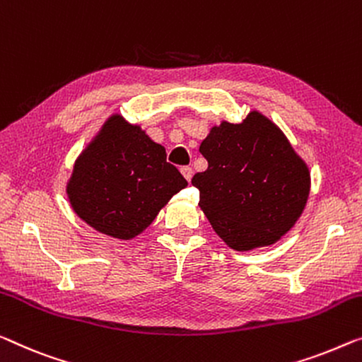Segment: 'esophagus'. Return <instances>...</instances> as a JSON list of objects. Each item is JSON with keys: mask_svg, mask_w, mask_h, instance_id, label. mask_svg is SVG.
Wrapping results in <instances>:
<instances>
[{"mask_svg": "<svg viewBox=\"0 0 362 362\" xmlns=\"http://www.w3.org/2000/svg\"><path fill=\"white\" fill-rule=\"evenodd\" d=\"M180 172H182V175L185 177V180H187V182H190V180H192V175H193L192 167H182Z\"/></svg>", "mask_w": 362, "mask_h": 362, "instance_id": "1", "label": "esophagus"}]
</instances>
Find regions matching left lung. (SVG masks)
I'll list each match as a JSON object with an SVG mask.
<instances>
[{
	"label": "left lung",
	"instance_id": "1",
	"mask_svg": "<svg viewBox=\"0 0 362 362\" xmlns=\"http://www.w3.org/2000/svg\"><path fill=\"white\" fill-rule=\"evenodd\" d=\"M199 153L208 160V169L192 179L199 208L230 249L273 245L300 218L310 192L309 167L262 112L214 125Z\"/></svg>",
	"mask_w": 362,
	"mask_h": 362
}]
</instances>
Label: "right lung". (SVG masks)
Listing matches in <instances>:
<instances>
[{
    "instance_id": "right-lung-1",
    "label": "right lung",
    "mask_w": 362,
    "mask_h": 362,
    "mask_svg": "<svg viewBox=\"0 0 362 362\" xmlns=\"http://www.w3.org/2000/svg\"><path fill=\"white\" fill-rule=\"evenodd\" d=\"M165 148L112 113L74 160L66 182L73 211L97 233L132 240L188 183Z\"/></svg>"
}]
</instances>
